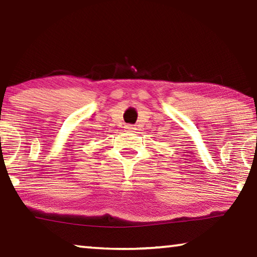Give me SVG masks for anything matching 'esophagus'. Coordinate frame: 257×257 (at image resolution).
I'll return each mask as SVG.
<instances>
[{"mask_svg": "<svg viewBox=\"0 0 257 257\" xmlns=\"http://www.w3.org/2000/svg\"><path fill=\"white\" fill-rule=\"evenodd\" d=\"M135 130V127H133V125H125L124 127V132L127 133H133Z\"/></svg>", "mask_w": 257, "mask_h": 257, "instance_id": "esophagus-1", "label": "esophagus"}]
</instances>
